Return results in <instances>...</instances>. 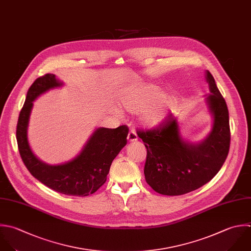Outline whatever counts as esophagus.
Wrapping results in <instances>:
<instances>
[{"label":"esophagus","mask_w":251,"mask_h":251,"mask_svg":"<svg viewBox=\"0 0 251 251\" xmlns=\"http://www.w3.org/2000/svg\"><path fill=\"white\" fill-rule=\"evenodd\" d=\"M127 139H128L129 142H136L138 140V136H137V134H136V132L134 130H131L129 132V134H128Z\"/></svg>","instance_id":"1"}]
</instances>
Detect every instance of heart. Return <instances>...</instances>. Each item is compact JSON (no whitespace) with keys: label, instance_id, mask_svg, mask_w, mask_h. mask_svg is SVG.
<instances>
[{"label":"heart","instance_id":"b5f03b06","mask_svg":"<svg viewBox=\"0 0 251 251\" xmlns=\"http://www.w3.org/2000/svg\"><path fill=\"white\" fill-rule=\"evenodd\" d=\"M174 98L161 94L154 84H143L131 89L121 99V106L130 113H141V122L147 127L162 123L171 111Z\"/></svg>","mask_w":251,"mask_h":251}]
</instances>
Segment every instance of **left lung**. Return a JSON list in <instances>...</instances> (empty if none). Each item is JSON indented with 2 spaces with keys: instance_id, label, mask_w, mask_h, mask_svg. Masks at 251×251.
Returning <instances> with one entry per match:
<instances>
[{
  "instance_id": "left-lung-1",
  "label": "left lung",
  "mask_w": 251,
  "mask_h": 251,
  "mask_svg": "<svg viewBox=\"0 0 251 251\" xmlns=\"http://www.w3.org/2000/svg\"><path fill=\"white\" fill-rule=\"evenodd\" d=\"M205 78L210 91L206 102L213 124L203 141L199 144L185 141L173 114L154 129L137 131L147 148L146 181L160 195L181 196L202 187L219 172L229 153L227 103L209 71Z\"/></svg>"
}]
</instances>
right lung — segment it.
<instances>
[{"label":"right lung","instance_id":"right-lung-1","mask_svg":"<svg viewBox=\"0 0 251 251\" xmlns=\"http://www.w3.org/2000/svg\"><path fill=\"white\" fill-rule=\"evenodd\" d=\"M62 86L54 74L37 78L29 88L16 126L18 151L28 171L50 189L74 197H87L96 193L106 181L110 165L127 144L129 129L126 125L115 129L98 128L81 152L72 160L59 165H50L40 160L32 151L27 128L33 101L50 89Z\"/></svg>","mask_w":251,"mask_h":251}]
</instances>
